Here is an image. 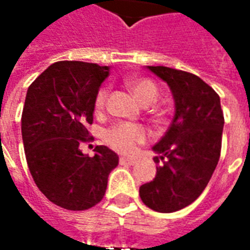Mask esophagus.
Here are the masks:
<instances>
[{
    "label": "esophagus",
    "mask_w": 250,
    "mask_h": 250,
    "mask_svg": "<svg viewBox=\"0 0 250 250\" xmlns=\"http://www.w3.org/2000/svg\"><path fill=\"white\" fill-rule=\"evenodd\" d=\"M119 163H120V165H127V166H132V165H135L136 161H135V159H130V158H120Z\"/></svg>",
    "instance_id": "1"
}]
</instances>
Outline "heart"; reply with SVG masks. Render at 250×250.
Instances as JSON below:
<instances>
[{"mask_svg":"<svg viewBox=\"0 0 250 250\" xmlns=\"http://www.w3.org/2000/svg\"><path fill=\"white\" fill-rule=\"evenodd\" d=\"M125 85L128 87L135 99L143 105L154 103L158 98V88L150 79L146 77H127L125 80ZM107 91L100 89L96 96L95 107L96 109H102L105 103ZM148 132L145 127L139 125H128L122 123L109 128L105 132V141L115 151L120 154H134L139 145L146 142Z\"/></svg>","mask_w":250,"mask_h":250,"instance_id":"b5f03b06","label":"heart"}]
</instances>
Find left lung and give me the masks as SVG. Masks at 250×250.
<instances>
[{
    "mask_svg": "<svg viewBox=\"0 0 250 250\" xmlns=\"http://www.w3.org/2000/svg\"><path fill=\"white\" fill-rule=\"evenodd\" d=\"M173 93L175 112L162 139L152 147L162 163L151 182L139 188L143 204L173 213L193 204L209 184L221 154L224 114L220 96L193 73L147 66Z\"/></svg>",
    "mask_w": 250,
    "mask_h": 250,
    "instance_id": "8db88e82",
    "label": "left lung"
}]
</instances>
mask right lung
<instances>
[{"label":"right lung","instance_id":"1","mask_svg":"<svg viewBox=\"0 0 250 250\" xmlns=\"http://www.w3.org/2000/svg\"><path fill=\"white\" fill-rule=\"evenodd\" d=\"M109 66L59 62L30 84L21 132L35 184L51 202L66 210H87L103 199L109 173L119 157L105 146L88 157L80 143L88 138L99 88Z\"/></svg>","mask_w":250,"mask_h":250}]
</instances>
